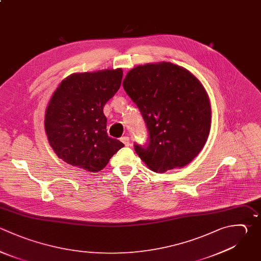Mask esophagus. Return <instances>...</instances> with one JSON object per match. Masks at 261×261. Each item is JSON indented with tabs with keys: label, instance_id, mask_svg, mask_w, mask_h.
Masks as SVG:
<instances>
[{
	"label": "esophagus",
	"instance_id": "esophagus-1",
	"mask_svg": "<svg viewBox=\"0 0 261 261\" xmlns=\"http://www.w3.org/2000/svg\"><path fill=\"white\" fill-rule=\"evenodd\" d=\"M120 141L124 144V146H129L130 145V141H129L128 137H123V138H121Z\"/></svg>",
	"mask_w": 261,
	"mask_h": 261
}]
</instances>
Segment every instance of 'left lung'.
Segmentation results:
<instances>
[{
    "instance_id": "1",
    "label": "left lung",
    "mask_w": 261,
    "mask_h": 261,
    "mask_svg": "<svg viewBox=\"0 0 261 261\" xmlns=\"http://www.w3.org/2000/svg\"><path fill=\"white\" fill-rule=\"evenodd\" d=\"M123 88L137 104L149 132V144L135 150L154 172L188 165L203 149L211 127V106L201 82L170 62L130 69Z\"/></svg>"
}]
</instances>
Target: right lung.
<instances>
[{"label":"right lung","mask_w":261,"mask_h":261,"mask_svg":"<svg viewBox=\"0 0 261 261\" xmlns=\"http://www.w3.org/2000/svg\"><path fill=\"white\" fill-rule=\"evenodd\" d=\"M121 68L73 73L53 93L45 112L50 146L64 162L98 172L124 145L107 135L103 108L121 85Z\"/></svg>","instance_id":"add662e5"}]
</instances>
